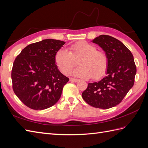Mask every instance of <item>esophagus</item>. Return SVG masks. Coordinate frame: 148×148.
I'll return each instance as SVG.
<instances>
[{
	"mask_svg": "<svg viewBox=\"0 0 148 148\" xmlns=\"http://www.w3.org/2000/svg\"><path fill=\"white\" fill-rule=\"evenodd\" d=\"M69 81L71 82H78L79 80L77 79H74V78H70Z\"/></svg>",
	"mask_w": 148,
	"mask_h": 148,
	"instance_id": "34e87169",
	"label": "esophagus"
}]
</instances>
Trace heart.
Returning <instances> with one entry per match:
<instances>
[{
    "mask_svg": "<svg viewBox=\"0 0 148 148\" xmlns=\"http://www.w3.org/2000/svg\"><path fill=\"white\" fill-rule=\"evenodd\" d=\"M69 51L59 49L56 52L54 61L57 67L63 74H70L77 65L79 67L73 74L79 77L97 80L106 74L108 67V59L103 52L97 51L95 46L87 42H79L69 45Z\"/></svg>",
    "mask_w": 148,
    "mask_h": 148,
    "instance_id": "1",
    "label": "heart"
}]
</instances>
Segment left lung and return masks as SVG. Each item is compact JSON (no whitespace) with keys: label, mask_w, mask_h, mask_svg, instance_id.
Returning <instances> with one entry per match:
<instances>
[{"label":"left lung","mask_w":148,"mask_h":148,"mask_svg":"<svg viewBox=\"0 0 148 148\" xmlns=\"http://www.w3.org/2000/svg\"><path fill=\"white\" fill-rule=\"evenodd\" d=\"M92 42L99 45L107 56V75L99 82L89 83L82 97L92 107L109 109L119 104L133 86L136 66L131 52L116 38L101 35Z\"/></svg>","instance_id":"left-lung-1"}]
</instances>
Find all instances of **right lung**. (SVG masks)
<instances>
[{
    "label": "right lung",
    "instance_id": "obj_1",
    "mask_svg": "<svg viewBox=\"0 0 148 148\" xmlns=\"http://www.w3.org/2000/svg\"><path fill=\"white\" fill-rule=\"evenodd\" d=\"M64 44L51 39L31 44L15 59L11 73L12 88L26 106L42 110L60 99L69 78L58 69L54 56Z\"/></svg>",
    "mask_w": 148,
    "mask_h": 148
}]
</instances>
